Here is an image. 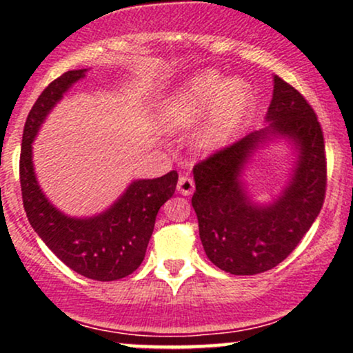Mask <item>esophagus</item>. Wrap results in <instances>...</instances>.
<instances>
[{
    "label": "esophagus",
    "mask_w": 353,
    "mask_h": 353,
    "mask_svg": "<svg viewBox=\"0 0 353 353\" xmlns=\"http://www.w3.org/2000/svg\"><path fill=\"white\" fill-rule=\"evenodd\" d=\"M177 190L182 194V196H190L194 192V181L188 176L179 177V182H177Z\"/></svg>",
    "instance_id": "34e87169"
}]
</instances>
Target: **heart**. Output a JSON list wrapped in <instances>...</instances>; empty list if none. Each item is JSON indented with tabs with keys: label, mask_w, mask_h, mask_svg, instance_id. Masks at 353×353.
I'll return each mask as SVG.
<instances>
[{
	"label": "heart",
	"mask_w": 353,
	"mask_h": 353,
	"mask_svg": "<svg viewBox=\"0 0 353 353\" xmlns=\"http://www.w3.org/2000/svg\"><path fill=\"white\" fill-rule=\"evenodd\" d=\"M252 88L241 78L205 70L181 83L161 104L157 123L164 131L189 129L203 119L192 136L196 151H217L244 123L252 108Z\"/></svg>",
	"instance_id": "1"
}]
</instances>
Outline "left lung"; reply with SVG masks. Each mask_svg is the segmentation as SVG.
<instances>
[{
    "label": "left lung",
    "instance_id": "left-lung-1",
    "mask_svg": "<svg viewBox=\"0 0 353 353\" xmlns=\"http://www.w3.org/2000/svg\"><path fill=\"white\" fill-rule=\"evenodd\" d=\"M265 123L192 171L202 247L214 265L234 275H255L281 264L312 228L325 197V148L317 116L279 76ZM277 140L293 148V168L273 199L259 203L246 188L245 169L255 153Z\"/></svg>",
    "mask_w": 353,
    "mask_h": 353
}]
</instances>
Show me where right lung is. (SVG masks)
<instances>
[{
  "instance_id": "1",
  "label": "right lung",
  "mask_w": 353,
  "mask_h": 353,
  "mask_svg": "<svg viewBox=\"0 0 353 353\" xmlns=\"http://www.w3.org/2000/svg\"><path fill=\"white\" fill-rule=\"evenodd\" d=\"M89 70L64 72L41 92L23 131L19 181L28 221L56 257L92 281L109 282L132 274L144 261L161 205L171 199L177 172L156 179H134L103 212L72 217L52 205L36 179L33 141L52 108Z\"/></svg>"
}]
</instances>
